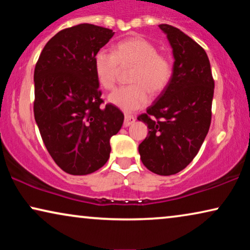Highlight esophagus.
Returning a JSON list of instances; mask_svg holds the SVG:
<instances>
[{
	"label": "esophagus",
	"mask_w": 250,
	"mask_h": 250,
	"mask_svg": "<svg viewBox=\"0 0 250 250\" xmlns=\"http://www.w3.org/2000/svg\"><path fill=\"white\" fill-rule=\"evenodd\" d=\"M134 122H135L134 116L125 115V119H124V126H125V127H128V126H131Z\"/></svg>",
	"instance_id": "obj_1"
}]
</instances>
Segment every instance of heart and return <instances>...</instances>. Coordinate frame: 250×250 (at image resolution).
Segmentation results:
<instances>
[{
  "label": "heart",
  "mask_w": 250,
  "mask_h": 250,
  "mask_svg": "<svg viewBox=\"0 0 250 250\" xmlns=\"http://www.w3.org/2000/svg\"><path fill=\"white\" fill-rule=\"evenodd\" d=\"M121 67L134 66L129 82L133 85L117 88L108 97V101L126 114L146 107L150 101V92L158 94L169 84L172 63L158 53L155 44L141 36L122 40L114 47V53L99 50L93 59L98 83L105 90L114 88Z\"/></svg>",
  "instance_id": "obj_1"
}]
</instances>
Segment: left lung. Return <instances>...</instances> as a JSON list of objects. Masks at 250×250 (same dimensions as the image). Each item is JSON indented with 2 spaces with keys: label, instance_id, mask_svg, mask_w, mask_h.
<instances>
[{
  "label": "left lung",
  "instance_id": "8db88e82",
  "mask_svg": "<svg viewBox=\"0 0 250 250\" xmlns=\"http://www.w3.org/2000/svg\"><path fill=\"white\" fill-rule=\"evenodd\" d=\"M173 49L174 64L169 84L146 114L148 136L139 152L146 168L158 175H173L197 156L211 121L214 80L207 53L179 28L162 23Z\"/></svg>",
  "mask_w": 250,
  "mask_h": 250
}]
</instances>
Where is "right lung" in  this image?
Here are the masks:
<instances>
[{
	"mask_svg": "<svg viewBox=\"0 0 250 250\" xmlns=\"http://www.w3.org/2000/svg\"><path fill=\"white\" fill-rule=\"evenodd\" d=\"M114 34L91 23L60 30L35 66L36 124L50 156L71 175L91 174L108 162L110 138L124 122L114 104L101 105L93 67L95 53Z\"/></svg>",
	"mask_w": 250,
	"mask_h": 250,
	"instance_id": "add662e5",
	"label": "right lung"
}]
</instances>
